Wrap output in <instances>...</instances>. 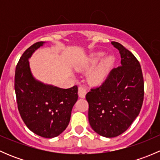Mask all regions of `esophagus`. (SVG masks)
Segmentation results:
<instances>
[{
  "label": "esophagus",
  "instance_id": "esophagus-1",
  "mask_svg": "<svg viewBox=\"0 0 160 160\" xmlns=\"http://www.w3.org/2000/svg\"><path fill=\"white\" fill-rule=\"evenodd\" d=\"M87 93V90L85 89L84 88H83L82 86H79V88H78V94H79V97L80 98H85V95H86Z\"/></svg>",
  "mask_w": 160,
  "mask_h": 160
}]
</instances>
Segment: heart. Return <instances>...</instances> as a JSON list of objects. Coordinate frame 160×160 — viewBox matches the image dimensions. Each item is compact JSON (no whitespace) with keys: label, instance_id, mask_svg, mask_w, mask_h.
<instances>
[{"label":"heart","instance_id":"obj_1","mask_svg":"<svg viewBox=\"0 0 160 160\" xmlns=\"http://www.w3.org/2000/svg\"><path fill=\"white\" fill-rule=\"evenodd\" d=\"M104 56V52H97L94 54L91 55L88 60L86 61L83 65V67L85 69H90L94 67L101 59ZM114 59L113 56H107L103 59L102 62H101L98 68L93 71L92 73H90L89 77V80L90 82L93 83H101L105 80L107 77L108 76L109 72L114 63Z\"/></svg>","mask_w":160,"mask_h":160}]
</instances>
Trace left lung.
<instances>
[{
    "instance_id": "8db88e82",
    "label": "left lung",
    "mask_w": 160,
    "mask_h": 160,
    "mask_svg": "<svg viewBox=\"0 0 160 160\" xmlns=\"http://www.w3.org/2000/svg\"><path fill=\"white\" fill-rule=\"evenodd\" d=\"M121 65L109 72L104 83L86 94L89 104L88 119L100 135L113 138L125 132L141 111L144 80L141 66L132 52L117 42Z\"/></svg>"
}]
</instances>
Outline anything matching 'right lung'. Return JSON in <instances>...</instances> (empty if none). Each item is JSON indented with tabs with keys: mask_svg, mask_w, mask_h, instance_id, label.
<instances>
[{
	"mask_svg": "<svg viewBox=\"0 0 160 160\" xmlns=\"http://www.w3.org/2000/svg\"><path fill=\"white\" fill-rule=\"evenodd\" d=\"M44 43H35L21 56L16 66L14 90L18 108L26 126L39 136L51 138L68 126L72 108L78 99V88L62 89L34 78L28 59Z\"/></svg>",
	"mask_w": 160,
	"mask_h": 160,
	"instance_id": "obj_1",
	"label": "right lung"
}]
</instances>
